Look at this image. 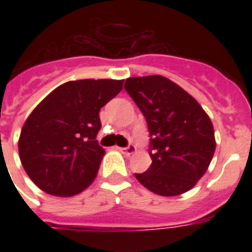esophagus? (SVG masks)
<instances>
[{"instance_id":"34e87169","label":"esophagus","mask_w":252,"mask_h":252,"mask_svg":"<svg viewBox=\"0 0 252 252\" xmlns=\"http://www.w3.org/2000/svg\"><path fill=\"white\" fill-rule=\"evenodd\" d=\"M119 150H120L123 154H126V156H132V154L136 152V146L128 145L126 148H119Z\"/></svg>"}]
</instances>
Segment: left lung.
Here are the masks:
<instances>
[{
    "mask_svg": "<svg viewBox=\"0 0 252 252\" xmlns=\"http://www.w3.org/2000/svg\"><path fill=\"white\" fill-rule=\"evenodd\" d=\"M124 87L145 116L152 136V165L136 174V179L159 196L189 191L207 172L216 150L208 114L192 95L163 76L130 77Z\"/></svg>",
    "mask_w": 252,
    "mask_h": 252,
    "instance_id": "obj_1",
    "label": "left lung"
}]
</instances>
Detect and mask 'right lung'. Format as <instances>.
<instances>
[{"mask_svg":"<svg viewBox=\"0 0 252 252\" xmlns=\"http://www.w3.org/2000/svg\"><path fill=\"white\" fill-rule=\"evenodd\" d=\"M123 80L69 81L30 114L18 150L30 179L49 195L70 197L90 186L104 149L95 140L99 110L122 91Z\"/></svg>","mask_w":252,"mask_h":252,"instance_id":"add662e5","label":"right lung"}]
</instances>
